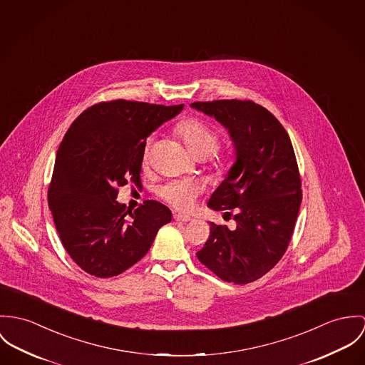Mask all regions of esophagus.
<instances>
[{
  "label": "esophagus",
  "instance_id": "1",
  "mask_svg": "<svg viewBox=\"0 0 365 365\" xmlns=\"http://www.w3.org/2000/svg\"><path fill=\"white\" fill-rule=\"evenodd\" d=\"M173 220L175 221H180V222H189L192 220V217L187 215V214H182V212H175L173 214Z\"/></svg>",
  "mask_w": 365,
  "mask_h": 365
}]
</instances>
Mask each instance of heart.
Here are the masks:
<instances>
[{
  "instance_id": "heart-1",
  "label": "heart",
  "mask_w": 365,
  "mask_h": 365,
  "mask_svg": "<svg viewBox=\"0 0 365 365\" xmlns=\"http://www.w3.org/2000/svg\"><path fill=\"white\" fill-rule=\"evenodd\" d=\"M176 134L187 151L196 158H207L215 151L218 145L217 133L210 125L197 119H187L179 123L176 125ZM148 150L150 143L145 144L144 158L148 157ZM200 190L202 187L197 182L172 180L160 189V196L179 210H189L195 204Z\"/></svg>"
}]
</instances>
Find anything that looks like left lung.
<instances>
[{"label": "left lung", "instance_id": "1", "mask_svg": "<svg viewBox=\"0 0 365 365\" xmlns=\"http://www.w3.org/2000/svg\"><path fill=\"white\" fill-rule=\"evenodd\" d=\"M193 109L228 130L235 163L208 207L234 210L235 230L210 222L197 259L228 283L260 279L283 257L302 200L291 140L280 122L250 101L195 102Z\"/></svg>", "mask_w": 365, "mask_h": 365}]
</instances>
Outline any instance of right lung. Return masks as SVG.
Returning <instances> with one entry per match:
<instances>
[{
	"label": "right lung",
	"mask_w": 365,
	"mask_h": 365,
	"mask_svg": "<svg viewBox=\"0 0 365 365\" xmlns=\"http://www.w3.org/2000/svg\"><path fill=\"white\" fill-rule=\"evenodd\" d=\"M183 109L144 102L98 103L66 133L48 187V207L63 246L83 272L106 279L150 250L170 210L147 200L135 211L118 202V187L141 185L147 137Z\"/></svg>",
	"instance_id": "add662e5"
}]
</instances>
